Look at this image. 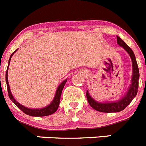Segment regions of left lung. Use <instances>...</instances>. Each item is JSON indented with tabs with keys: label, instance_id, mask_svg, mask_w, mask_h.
I'll list each match as a JSON object with an SVG mask.
<instances>
[{
	"label": "left lung",
	"instance_id": "obj_1",
	"mask_svg": "<svg viewBox=\"0 0 146 146\" xmlns=\"http://www.w3.org/2000/svg\"><path fill=\"white\" fill-rule=\"evenodd\" d=\"M117 43L119 46L123 47V48L128 52L131 59V62H132L131 83L126 95L118 101L113 102L101 103L96 102L90 96L88 91H87L86 97H87L89 104L94 110L99 112H102V113H117V112H120L124 110L131 103L134 98L136 96L137 94V90H138L140 74H139L138 66H137V63L136 58H135L134 52L119 36H117Z\"/></svg>",
	"mask_w": 146,
	"mask_h": 146
}]
</instances>
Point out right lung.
Segmentation results:
<instances>
[{
    "label": "right lung",
    "instance_id": "obj_1",
    "mask_svg": "<svg viewBox=\"0 0 146 146\" xmlns=\"http://www.w3.org/2000/svg\"><path fill=\"white\" fill-rule=\"evenodd\" d=\"M16 50L15 52H13L9 58V65L7 67V70L6 72V86H7V90H8V94H9V96L10 99L13 102L15 103V104L17 107L19 109H20L23 113H25V114L28 115H31V116H36V117H41V116H47V115H52L55 113L56 110H58L59 107V104H60V96H61V93L63 91V88H64V86H65L66 82L67 80H65L64 81L60 83L59 85V86L58 87L57 90H56V92H55V97H54L53 100L51 103H50L49 105H47V107H44L43 108H41V109H31V108H28L26 107L23 106L21 104H20L19 102L16 101L14 98V96H12L11 94V91H10L9 85V81H8V69H9V66L10 64V60H11V57L12 55H14L15 52H16Z\"/></svg>",
    "mask_w": 146,
    "mask_h": 146
}]
</instances>
